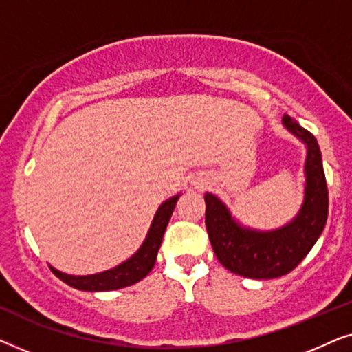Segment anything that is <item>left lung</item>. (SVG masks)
<instances>
[{"mask_svg":"<svg viewBox=\"0 0 352 352\" xmlns=\"http://www.w3.org/2000/svg\"><path fill=\"white\" fill-rule=\"evenodd\" d=\"M288 131L307 146L306 194L296 219L274 232L243 229L213 194L205 195V224L214 254L230 272L250 278H276L292 272L314 247L329 214V189L314 134L283 117Z\"/></svg>","mask_w":352,"mask_h":352,"instance_id":"8db88e82","label":"left lung"}]
</instances>
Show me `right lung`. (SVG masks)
<instances>
[{"label":"right lung","mask_w":352,"mask_h":352,"mask_svg":"<svg viewBox=\"0 0 352 352\" xmlns=\"http://www.w3.org/2000/svg\"><path fill=\"white\" fill-rule=\"evenodd\" d=\"M179 195L173 197V199L166 200L160 208H158L153 223L148 230L146 242L142 243V247L139 248V252L134 254L131 259L120 264L115 269L110 271L94 274V276H69V274L56 271L54 267H51V271L60 278L62 282H65L67 285L78 288V290L86 292H107V290H117V288L129 287L133 283L142 280L148 272L152 271L153 264L157 259V252L160 248L163 234L170 221L173 210L177 204Z\"/></svg>","instance_id":"add662e5"}]
</instances>
